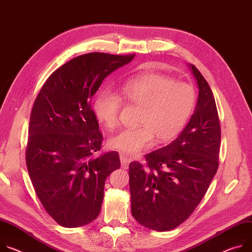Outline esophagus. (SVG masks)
<instances>
[{"label":"esophagus","instance_id":"esophagus-1","mask_svg":"<svg viewBox=\"0 0 252 252\" xmlns=\"http://www.w3.org/2000/svg\"><path fill=\"white\" fill-rule=\"evenodd\" d=\"M121 162H122V167H123V169H127L128 164L130 163V158H129L127 155L122 153V154H121Z\"/></svg>","mask_w":252,"mask_h":252}]
</instances>
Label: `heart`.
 <instances>
[{"label": "heart", "mask_w": 252, "mask_h": 252, "mask_svg": "<svg viewBox=\"0 0 252 252\" xmlns=\"http://www.w3.org/2000/svg\"><path fill=\"white\" fill-rule=\"evenodd\" d=\"M120 95L109 89L101 90L94 101L96 119L106 128L120 125L122 99L128 105L140 107L135 123L138 126L125 128L110 136L112 149L134 155L150 147L155 136L158 143H168L184 129L196 104L194 87L173 78L145 73L124 82Z\"/></svg>", "instance_id": "1"}]
</instances>
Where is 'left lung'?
Listing matches in <instances>:
<instances>
[{
    "label": "left lung",
    "instance_id": "1",
    "mask_svg": "<svg viewBox=\"0 0 252 252\" xmlns=\"http://www.w3.org/2000/svg\"><path fill=\"white\" fill-rule=\"evenodd\" d=\"M195 112L170 145L129 164L131 214L143 226L169 231L186 221L207 192L219 165L221 127L212 90L197 69Z\"/></svg>",
    "mask_w": 252,
    "mask_h": 252
}]
</instances>
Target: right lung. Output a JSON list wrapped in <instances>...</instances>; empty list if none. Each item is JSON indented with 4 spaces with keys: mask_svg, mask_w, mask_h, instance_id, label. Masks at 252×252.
<instances>
[{
    "mask_svg": "<svg viewBox=\"0 0 252 252\" xmlns=\"http://www.w3.org/2000/svg\"><path fill=\"white\" fill-rule=\"evenodd\" d=\"M133 57L77 56L48 77L34 101L26 165L44 209L63 227H80L99 215L105 180L121 167L118 152L94 156L102 133L91 98L108 74Z\"/></svg>",
    "mask_w": 252,
    "mask_h": 252,
    "instance_id": "right-lung-1",
    "label": "right lung"
}]
</instances>
